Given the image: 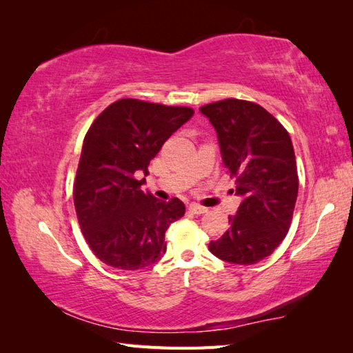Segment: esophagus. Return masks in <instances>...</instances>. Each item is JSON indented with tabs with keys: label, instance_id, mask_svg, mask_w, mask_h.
<instances>
[{
	"label": "esophagus",
	"instance_id": "esophagus-1",
	"mask_svg": "<svg viewBox=\"0 0 353 353\" xmlns=\"http://www.w3.org/2000/svg\"><path fill=\"white\" fill-rule=\"evenodd\" d=\"M188 209H190V211H191L192 214H196V215H203V214H206V212H208V209H206V208L200 206V205H197V203H191Z\"/></svg>",
	"mask_w": 353,
	"mask_h": 353
}]
</instances>
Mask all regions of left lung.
Returning a JSON list of instances; mask_svg holds the SVG:
<instances>
[{"label": "left lung", "mask_w": 353, "mask_h": 353, "mask_svg": "<svg viewBox=\"0 0 353 353\" xmlns=\"http://www.w3.org/2000/svg\"><path fill=\"white\" fill-rule=\"evenodd\" d=\"M216 132L224 167L236 177L241 203L230 229L209 250L230 264L250 265L270 256L287 236L299 177L294 148L277 119L250 101L229 99L200 108Z\"/></svg>", "instance_id": "obj_1"}]
</instances>
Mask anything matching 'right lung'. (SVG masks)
I'll use <instances>...</instances> for the list:
<instances>
[{"label": "right lung", "instance_id": "1", "mask_svg": "<svg viewBox=\"0 0 353 353\" xmlns=\"http://www.w3.org/2000/svg\"><path fill=\"white\" fill-rule=\"evenodd\" d=\"M190 108L134 99L112 103L97 117L83 141L74 182V206L91 250L119 270L156 264L165 232L182 219L183 201L157 200L142 191L148 163L163 142L190 121Z\"/></svg>", "mask_w": 353, "mask_h": 353}]
</instances>
